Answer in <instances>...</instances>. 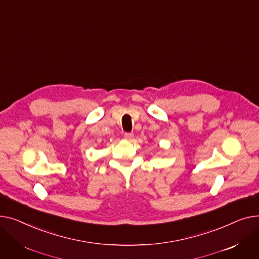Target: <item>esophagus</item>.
<instances>
[{
	"mask_svg": "<svg viewBox=\"0 0 259 259\" xmlns=\"http://www.w3.org/2000/svg\"><path fill=\"white\" fill-rule=\"evenodd\" d=\"M123 137H124L125 140H132L134 138V134L133 133H125Z\"/></svg>",
	"mask_w": 259,
	"mask_h": 259,
	"instance_id": "1",
	"label": "esophagus"
}]
</instances>
